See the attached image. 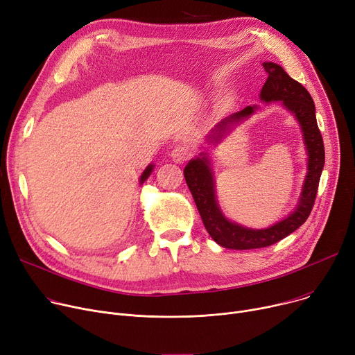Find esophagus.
<instances>
[{"mask_svg": "<svg viewBox=\"0 0 355 355\" xmlns=\"http://www.w3.org/2000/svg\"><path fill=\"white\" fill-rule=\"evenodd\" d=\"M171 157H173L174 162L181 164V162H185L187 159H190L191 151H190V148H187V147H175L171 153Z\"/></svg>", "mask_w": 355, "mask_h": 355, "instance_id": "esophagus-1", "label": "esophagus"}]
</instances>
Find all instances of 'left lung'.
I'll list each match as a JSON object with an SVG mask.
<instances>
[{
    "mask_svg": "<svg viewBox=\"0 0 355 355\" xmlns=\"http://www.w3.org/2000/svg\"><path fill=\"white\" fill-rule=\"evenodd\" d=\"M263 67L268 74V78L261 89V94H259V98L266 103L281 101L282 105L295 115L302 131L306 153H309V171H306V177L302 185L300 202L293 214L271 225L270 228L252 230L231 223L223 216L217 204L214 187L216 182L209 168L207 154L201 153L200 155L202 157L194 158L187 164V167L184 168V177L193 194L205 230L217 244L231 250H252L268 247L286 239L287 235L301 227L305 220L309 218L314 207L318 182L325 161L324 143L317 125L315 105L310 92L298 81L293 80L281 65L275 62H264ZM255 110V105H248L244 110L224 118L208 135L209 143L217 144L224 137L225 131L230 130L231 124L245 120V118L254 114Z\"/></svg>",
    "mask_w": 355,
    "mask_h": 355,
    "instance_id": "8db88e82",
    "label": "left lung"
}]
</instances>
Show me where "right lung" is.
Returning <instances> with one entry per match:
<instances>
[{
    "label": "right lung",
    "mask_w": 355,
    "mask_h": 355,
    "mask_svg": "<svg viewBox=\"0 0 355 355\" xmlns=\"http://www.w3.org/2000/svg\"><path fill=\"white\" fill-rule=\"evenodd\" d=\"M153 168H154V165H148V167L144 170V173H143V175H141V178H139V182L143 184L148 177H150V174H151V171H153Z\"/></svg>",
    "instance_id": "right-lung-1"
}]
</instances>
